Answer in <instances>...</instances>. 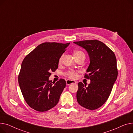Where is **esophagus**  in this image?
<instances>
[{
    "instance_id": "esophagus-1",
    "label": "esophagus",
    "mask_w": 133,
    "mask_h": 133,
    "mask_svg": "<svg viewBox=\"0 0 133 133\" xmlns=\"http://www.w3.org/2000/svg\"><path fill=\"white\" fill-rule=\"evenodd\" d=\"M72 83H76V82L75 81L73 80H66V85H69L72 84Z\"/></svg>"
}]
</instances>
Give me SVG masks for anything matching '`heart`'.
Returning a JSON list of instances; mask_svg holds the SVG:
<instances>
[{"instance_id":"heart-1","label":"heart","mask_w":133,"mask_h":133,"mask_svg":"<svg viewBox=\"0 0 133 133\" xmlns=\"http://www.w3.org/2000/svg\"><path fill=\"white\" fill-rule=\"evenodd\" d=\"M81 55H84L85 56V54L83 53L82 51H75L74 52V56L75 58H77L80 57ZM62 55H61V57H60L59 59V62H61V60H62ZM65 75L68 77V78L70 79H75L77 78L78 76V73H76L75 71H73V70H69L68 71H67L66 73H65Z\"/></svg>"}]
</instances>
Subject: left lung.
Here are the masks:
<instances>
[{
    "mask_svg": "<svg viewBox=\"0 0 133 133\" xmlns=\"http://www.w3.org/2000/svg\"><path fill=\"white\" fill-rule=\"evenodd\" d=\"M88 53L90 64L85 78L90 79L87 86L78 83L76 99L82 107L89 110L99 108L106 102L118 74L114 53L102 42L97 40L75 41Z\"/></svg>",
    "mask_w": 133,
    "mask_h": 133,
    "instance_id": "left-lung-1",
    "label": "left lung"
}]
</instances>
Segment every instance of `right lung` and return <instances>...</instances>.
I'll return each instance as SVG.
<instances>
[{
	"label": "right lung",
	"mask_w": 133,
	"mask_h": 133,
	"mask_svg": "<svg viewBox=\"0 0 133 133\" xmlns=\"http://www.w3.org/2000/svg\"><path fill=\"white\" fill-rule=\"evenodd\" d=\"M69 44H41L23 60L18 75L19 85L25 101L32 109L44 112L59 102L66 81L60 79L53 85L49 77L51 72L58 69L59 59Z\"/></svg>",
	"instance_id": "right-lung-1"
}]
</instances>
